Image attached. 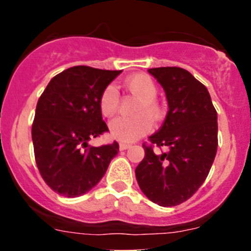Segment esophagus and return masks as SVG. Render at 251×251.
<instances>
[{"mask_svg": "<svg viewBox=\"0 0 251 251\" xmlns=\"http://www.w3.org/2000/svg\"><path fill=\"white\" fill-rule=\"evenodd\" d=\"M129 147H130V145H128V143H121V145H119V150L121 151H126V150H128Z\"/></svg>", "mask_w": 251, "mask_h": 251, "instance_id": "34e87169", "label": "esophagus"}]
</instances>
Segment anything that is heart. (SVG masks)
I'll return each instance as SVG.
<instances>
[{
    "label": "heart",
    "mask_w": 251,
    "mask_h": 251,
    "mask_svg": "<svg viewBox=\"0 0 251 251\" xmlns=\"http://www.w3.org/2000/svg\"><path fill=\"white\" fill-rule=\"evenodd\" d=\"M126 86L132 94L138 97L139 101L134 109V117H117L109 123L110 136L121 142H134L147 134L152 128V121H158L162 115L157 103V86L148 75L136 74L126 80ZM119 95L114 85H108L103 90L99 100L100 112L104 117H110L118 108Z\"/></svg>",
    "instance_id": "1"
}]
</instances>
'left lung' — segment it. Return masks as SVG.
<instances>
[{"label": "left lung", "instance_id": "obj_1", "mask_svg": "<svg viewBox=\"0 0 251 251\" xmlns=\"http://www.w3.org/2000/svg\"><path fill=\"white\" fill-rule=\"evenodd\" d=\"M166 93L168 112L152 145L166 146L156 154L145 146V158L137 166L142 192L163 207L188 200L207 177L217 151V113L202 83L182 68L148 69Z\"/></svg>", "mask_w": 251, "mask_h": 251}]
</instances>
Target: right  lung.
Wrapping results in <instances>:
<instances>
[{"label": "right lung", "instance_id": "right-lung-1", "mask_svg": "<svg viewBox=\"0 0 251 251\" xmlns=\"http://www.w3.org/2000/svg\"><path fill=\"white\" fill-rule=\"evenodd\" d=\"M121 70L73 66L50 80L36 105L32 143L40 175L51 190L66 197L89 192L119 152L113 145L92 147L106 132L99 100Z\"/></svg>", "mask_w": 251, "mask_h": 251}]
</instances>
